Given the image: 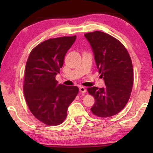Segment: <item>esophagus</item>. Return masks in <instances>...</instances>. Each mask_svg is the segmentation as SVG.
Masks as SVG:
<instances>
[{"label": "esophagus", "mask_w": 153, "mask_h": 153, "mask_svg": "<svg viewBox=\"0 0 153 153\" xmlns=\"http://www.w3.org/2000/svg\"><path fill=\"white\" fill-rule=\"evenodd\" d=\"M79 92H82V93H85V92H86V89L84 87H82V86L79 87Z\"/></svg>", "instance_id": "obj_1"}]
</instances>
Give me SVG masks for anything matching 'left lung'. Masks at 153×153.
Returning <instances> with one entry per match:
<instances>
[{"label":"left lung","mask_w":153,"mask_h":153,"mask_svg":"<svg viewBox=\"0 0 153 153\" xmlns=\"http://www.w3.org/2000/svg\"><path fill=\"white\" fill-rule=\"evenodd\" d=\"M84 36L91 46L98 73L106 86L88 88L95 98L91 111L99 117L113 116L125 107L132 90L131 58L125 46L107 33L95 31L85 33Z\"/></svg>","instance_id":"left-lung-1"}]
</instances>
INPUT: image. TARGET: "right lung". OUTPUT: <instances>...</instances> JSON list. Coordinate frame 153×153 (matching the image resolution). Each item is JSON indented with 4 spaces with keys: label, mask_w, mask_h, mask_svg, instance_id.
Segmentation results:
<instances>
[{
    "label": "right lung",
    "mask_w": 153,
    "mask_h": 153,
    "mask_svg": "<svg viewBox=\"0 0 153 153\" xmlns=\"http://www.w3.org/2000/svg\"><path fill=\"white\" fill-rule=\"evenodd\" d=\"M76 36L51 38L31 51L25 65L24 92L34 117L48 126L63 122L67 108L78 94L77 86L58 84L56 76Z\"/></svg>",
    "instance_id": "obj_1"
}]
</instances>
